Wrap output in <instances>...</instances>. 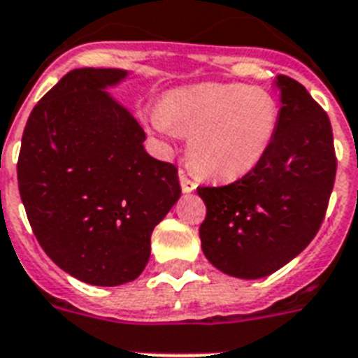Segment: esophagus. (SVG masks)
<instances>
[{"label":"esophagus","instance_id":"34e87169","mask_svg":"<svg viewBox=\"0 0 358 358\" xmlns=\"http://www.w3.org/2000/svg\"><path fill=\"white\" fill-rule=\"evenodd\" d=\"M180 185H182V191H184V193H191V191L196 189V182L189 178L187 174H185V171H180Z\"/></svg>","mask_w":358,"mask_h":358}]
</instances>
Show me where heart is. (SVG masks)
Listing matches in <instances>:
<instances>
[{
  "instance_id": "heart-1",
  "label": "heart",
  "mask_w": 358,
  "mask_h": 358,
  "mask_svg": "<svg viewBox=\"0 0 358 358\" xmlns=\"http://www.w3.org/2000/svg\"><path fill=\"white\" fill-rule=\"evenodd\" d=\"M149 119L164 136H189V158L204 176L237 180L268 154L280 104L259 86L204 83L169 92Z\"/></svg>"
}]
</instances>
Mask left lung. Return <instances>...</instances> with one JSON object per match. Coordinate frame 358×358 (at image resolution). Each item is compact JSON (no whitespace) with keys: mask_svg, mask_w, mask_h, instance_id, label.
<instances>
[{"mask_svg":"<svg viewBox=\"0 0 358 358\" xmlns=\"http://www.w3.org/2000/svg\"><path fill=\"white\" fill-rule=\"evenodd\" d=\"M280 127L252 173L234 184L199 187L206 204L200 241L215 268L259 280L292 261L318 234L335 185L327 113L298 80L280 75Z\"/></svg>","mask_w":358,"mask_h":358,"instance_id":"obj_1","label":"left lung"}]
</instances>
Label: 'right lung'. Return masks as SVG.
<instances>
[{"label":"right lung","instance_id":"1","mask_svg":"<svg viewBox=\"0 0 358 358\" xmlns=\"http://www.w3.org/2000/svg\"><path fill=\"white\" fill-rule=\"evenodd\" d=\"M127 71L64 75L23 130L18 187L29 224L64 272L99 287L136 280L150 235L182 194L178 169L143 147L145 132L104 88Z\"/></svg>","mask_w":358,"mask_h":358}]
</instances>
